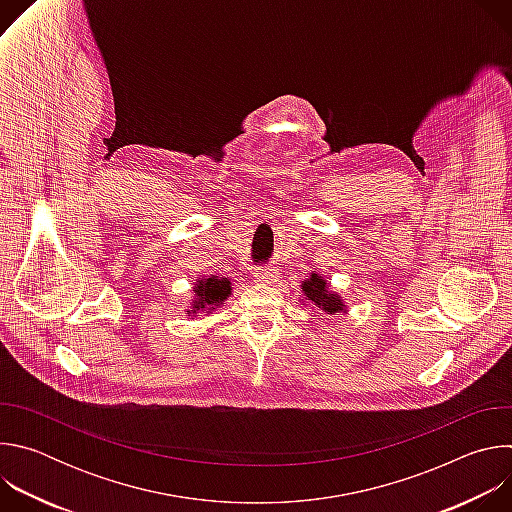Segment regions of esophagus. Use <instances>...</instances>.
Returning <instances> with one entry per match:
<instances>
[{"mask_svg": "<svg viewBox=\"0 0 512 512\" xmlns=\"http://www.w3.org/2000/svg\"><path fill=\"white\" fill-rule=\"evenodd\" d=\"M275 279H277V269H273L269 265H263V267L255 269V281H259V283H273Z\"/></svg>", "mask_w": 512, "mask_h": 512, "instance_id": "34e87169", "label": "esophagus"}]
</instances>
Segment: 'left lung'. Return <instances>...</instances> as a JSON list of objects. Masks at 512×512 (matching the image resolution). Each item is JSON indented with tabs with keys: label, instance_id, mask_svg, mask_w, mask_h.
I'll return each instance as SVG.
<instances>
[{
	"label": "left lung",
	"instance_id": "obj_1",
	"mask_svg": "<svg viewBox=\"0 0 512 512\" xmlns=\"http://www.w3.org/2000/svg\"><path fill=\"white\" fill-rule=\"evenodd\" d=\"M306 300H312L314 306L322 308L326 314H334L342 310V302L338 300V296L328 294L326 291V281L322 277H318L316 273H312V277L308 281H304L302 285Z\"/></svg>",
	"mask_w": 512,
	"mask_h": 512
}]
</instances>
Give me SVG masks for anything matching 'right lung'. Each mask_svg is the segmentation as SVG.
Instances as JSON below:
<instances>
[{"label":"right lung","mask_w":512,"mask_h":512,"mask_svg":"<svg viewBox=\"0 0 512 512\" xmlns=\"http://www.w3.org/2000/svg\"><path fill=\"white\" fill-rule=\"evenodd\" d=\"M194 294H196V302H194V312L196 310H212L214 306L223 304L227 300V296L231 294V283L227 277L218 279V277H206L200 279L194 287Z\"/></svg>","instance_id":"obj_1"}]
</instances>
